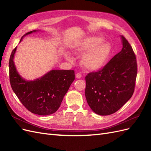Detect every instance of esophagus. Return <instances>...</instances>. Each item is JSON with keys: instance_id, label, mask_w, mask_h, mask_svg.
I'll list each match as a JSON object with an SVG mask.
<instances>
[{"instance_id": "obj_1", "label": "esophagus", "mask_w": 151, "mask_h": 151, "mask_svg": "<svg viewBox=\"0 0 151 151\" xmlns=\"http://www.w3.org/2000/svg\"><path fill=\"white\" fill-rule=\"evenodd\" d=\"M76 78H77V79H80V78H81L82 75H81V73H77L76 75Z\"/></svg>"}]
</instances>
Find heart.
Segmentation results:
<instances>
[{
  "instance_id": "obj_1",
  "label": "heart",
  "mask_w": 151,
  "mask_h": 151,
  "mask_svg": "<svg viewBox=\"0 0 151 151\" xmlns=\"http://www.w3.org/2000/svg\"><path fill=\"white\" fill-rule=\"evenodd\" d=\"M103 41V39L98 36H88L72 45V52L75 54L86 53L82 58L81 64L87 70H98L106 63L111 54V47L109 43ZM65 57L68 61H73L68 54L66 53Z\"/></svg>"
}]
</instances>
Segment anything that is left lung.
<instances>
[{
	"mask_svg": "<svg viewBox=\"0 0 151 151\" xmlns=\"http://www.w3.org/2000/svg\"><path fill=\"white\" fill-rule=\"evenodd\" d=\"M123 48L102 69L86 76L85 96L91 109L99 115H109L120 109L134 92L137 74L135 55L121 36Z\"/></svg>",
	"mask_w": 151,
	"mask_h": 151,
	"instance_id": "left-lung-1",
	"label": "left lung"
}]
</instances>
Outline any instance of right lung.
Returning a JSON list of instances; mask_svg holds the SVG:
<instances>
[{
  "mask_svg": "<svg viewBox=\"0 0 151 151\" xmlns=\"http://www.w3.org/2000/svg\"><path fill=\"white\" fill-rule=\"evenodd\" d=\"M37 31H31L24 36ZM20 41V42H21ZM11 53L9 67L11 88L21 103L29 111L39 115H48L57 111L63 97L75 79L74 70H52L40 78L26 81L16 70Z\"/></svg>",
  "mask_w": 151,
  "mask_h": 151,
  "instance_id": "obj_1",
  "label": "right lung"
}]
</instances>
